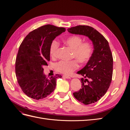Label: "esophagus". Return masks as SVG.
I'll return each mask as SVG.
<instances>
[{
    "label": "esophagus",
    "mask_w": 130,
    "mask_h": 130,
    "mask_svg": "<svg viewBox=\"0 0 130 130\" xmlns=\"http://www.w3.org/2000/svg\"><path fill=\"white\" fill-rule=\"evenodd\" d=\"M62 77L65 78H66V79H70V78H71L70 76H68V75H63V76H62Z\"/></svg>",
    "instance_id": "esophagus-1"
}]
</instances>
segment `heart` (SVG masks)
<instances>
[{
  "instance_id": "obj_1",
  "label": "heart",
  "mask_w": 130,
  "mask_h": 130,
  "mask_svg": "<svg viewBox=\"0 0 130 130\" xmlns=\"http://www.w3.org/2000/svg\"><path fill=\"white\" fill-rule=\"evenodd\" d=\"M65 44L73 50L72 58H75L69 61L61 60L55 64L57 71L66 75L71 74L78 68L77 61L81 64H86L90 60L92 56L93 48L92 45L88 42H83L82 37L77 36H71L64 41ZM59 46V42L55 39L51 42L49 51L50 56L55 58L57 51Z\"/></svg>"
}]
</instances>
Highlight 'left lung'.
<instances>
[{"label": "left lung", "instance_id": "left-lung-1", "mask_svg": "<svg viewBox=\"0 0 130 130\" xmlns=\"http://www.w3.org/2000/svg\"><path fill=\"white\" fill-rule=\"evenodd\" d=\"M73 34L88 37L94 45L90 60L77 73L84 76L81 79V88L73 93L79 102L88 105L97 102L105 94L111 83L113 72V57L108 41L94 28L79 25L68 29Z\"/></svg>", "mask_w": 130, "mask_h": 130}]
</instances>
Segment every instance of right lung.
<instances>
[{
  "label": "right lung",
  "instance_id": "obj_1",
  "mask_svg": "<svg viewBox=\"0 0 130 130\" xmlns=\"http://www.w3.org/2000/svg\"><path fill=\"white\" fill-rule=\"evenodd\" d=\"M65 28L46 25L30 32L19 47L15 60V74L23 92L35 100L44 99L56 88L60 74L47 78L43 66L50 60V45Z\"/></svg>",
  "mask_w": 130,
  "mask_h": 130
}]
</instances>
